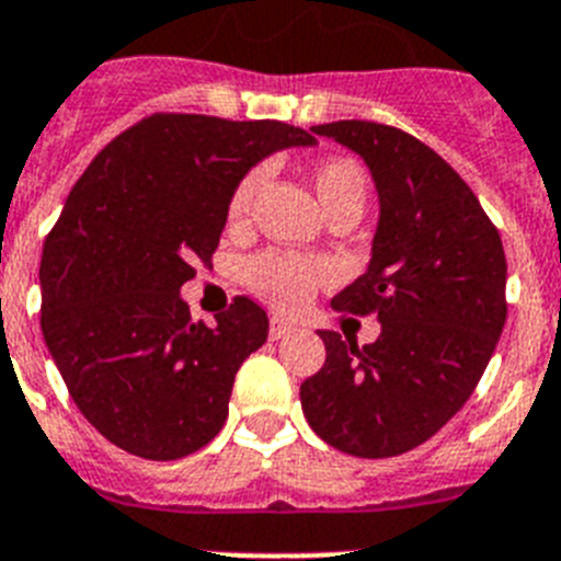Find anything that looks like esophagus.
<instances>
[{
  "label": "esophagus",
  "mask_w": 561,
  "mask_h": 561,
  "mask_svg": "<svg viewBox=\"0 0 561 561\" xmlns=\"http://www.w3.org/2000/svg\"><path fill=\"white\" fill-rule=\"evenodd\" d=\"M294 324L290 321H285L282 316H271V330H267V335H271V341H279V339H287V335L294 333Z\"/></svg>",
  "instance_id": "1"
}]
</instances>
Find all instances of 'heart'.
Returning <instances> with one entry per match:
<instances>
[{"label": "heart", "mask_w": 561, "mask_h": 561, "mask_svg": "<svg viewBox=\"0 0 561 561\" xmlns=\"http://www.w3.org/2000/svg\"><path fill=\"white\" fill-rule=\"evenodd\" d=\"M265 183V169L256 165L240 178L228 197V226L242 228L253 211V199ZM313 188L321 206L333 214H353L362 217L367 206L369 180L364 165L353 158H324L313 169ZM330 279V265L319 260H308L299 253L262 251L245 265V282L253 294L279 310H299L313 296L319 285Z\"/></svg>", "instance_id": "obj_1"}]
</instances>
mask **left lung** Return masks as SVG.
<instances>
[{
    "label": "left lung",
    "instance_id": "1",
    "mask_svg": "<svg viewBox=\"0 0 561 561\" xmlns=\"http://www.w3.org/2000/svg\"><path fill=\"white\" fill-rule=\"evenodd\" d=\"M362 154L381 220L367 274L333 299L381 321L373 344L321 330L324 367L301 383L310 428L353 457H396L446 426L503 333L505 251L469 183L435 149L375 121L313 126Z\"/></svg>",
    "mask_w": 561,
    "mask_h": 561
}]
</instances>
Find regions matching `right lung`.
I'll return each mask as SVG.
<instances>
[{
    "label": "right lung",
    "instance_id": "obj_1",
    "mask_svg": "<svg viewBox=\"0 0 561 561\" xmlns=\"http://www.w3.org/2000/svg\"><path fill=\"white\" fill-rule=\"evenodd\" d=\"M310 144L282 121L154 112L78 178L42 251V333L81 415L118 449L178 460L222 428L267 316L237 296L208 328L180 287L211 262L242 174Z\"/></svg>",
    "mask_w": 561,
    "mask_h": 561
}]
</instances>
